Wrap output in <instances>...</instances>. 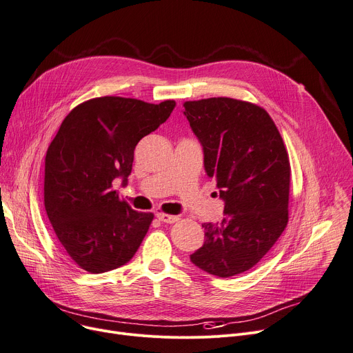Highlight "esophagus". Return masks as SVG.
<instances>
[{
  "label": "esophagus",
  "mask_w": 353,
  "mask_h": 353,
  "mask_svg": "<svg viewBox=\"0 0 353 353\" xmlns=\"http://www.w3.org/2000/svg\"><path fill=\"white\" fill-rule=\"evenodd\" d=\"M157 219H159V221L168 223V224H173V223H176L179 220L177 216H170V214H164V213H159Z\"/></svg>",
  "instance_id": "esophagus-1"
}]
</instances>
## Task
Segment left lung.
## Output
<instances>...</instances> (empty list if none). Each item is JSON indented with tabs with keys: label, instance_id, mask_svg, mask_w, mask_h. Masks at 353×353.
Wrapping results in <instances>:
<instances>
[{
	"label": "left lung",
	"instance_id": "left-lung-1",
	"mask_svg": "<svg viewBox=\"0 0 353 353\" xmlns=\"http://www.w3.org/2000/svg\"><path fill=\"white\" fill-rule=\"evenodd\" d=\"M183 113L224 201V217L203 224L204 244L190 261L221 278L243 274L288 223L291 168L283 137L263 108L237 99L185 102Z\"/></svg>",
	"mask_w": 353,
	"mask_h": 353
}]
</instances>
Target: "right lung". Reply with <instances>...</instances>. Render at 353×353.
<instances>
[{
    "label": "right lung",
    "instance_id": "1",
    "mask_svg": "<svg viewBox=\"0 0 353 353\" xmlns=\"http://www.w3.org/2000/svg\"><path fill=\"white\" fill-rule=\"evenodd\" d=\"M174 106L103 97L63 119L45 157L43 201L57 239L82 270L119 268L142 244L153 214L134 211L112 183L128 181L139 140L166 122Z\"/></svg>",
    "mask_w": 353,
    "mask_h": 353
}]
</instances>
